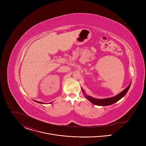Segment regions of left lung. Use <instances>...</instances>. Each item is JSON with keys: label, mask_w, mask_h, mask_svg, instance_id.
Instances as JSON below:
<instances>
[{"label": "left lung", "mask_w": 146, "mask_h": 146, "mask_svg": "<svg viewBox=\"0 0 146 146\" xmlns=\"http://www.w3.org/2000/svg\"><path fill=\"white\" fill-rule=\"evenodd\" d=\"M131 84V82L129 84V85L123 90L121 92L118 94V95L111 97V98H105V99H96L93 97H91V96L87 95V94H85V91L82 90V93L84 94L85 98L87 99L89 101H90L92 104L97 106H109L111 105H113V104L115 103V102H118L119 100L121 98H122L125 95H126L127 92L128 91L130 86Z\"/></svg>", "instance_id": "left-lung-1"}]
</instances>
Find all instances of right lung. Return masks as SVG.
Here are the masks:
<instances>
[{"instance_id": "add662e5", "label": "right lung", "mask_w": 146, "mask_h": 146, "mask_svg": "<svg viewBox=\"0 0 146 146\" xmlns=\"http://www.w3.org/2000/svg\"><path fill=\"white\" fill-rule=\"evenodd\" d=\"M35 102H37V103H41V104H46V103H43V102H38V101H36V100H33ZM52 103V102H50V103H49L50 104V103Z\"/></svg>"}]
</instances>
